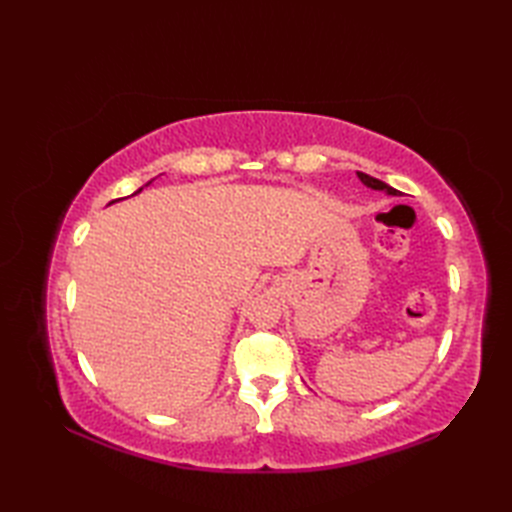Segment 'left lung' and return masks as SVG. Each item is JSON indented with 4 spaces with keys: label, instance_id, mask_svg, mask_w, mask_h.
Listing matches in <instances>:
<instances>
[{
    "label": "left lung",
    "instance_id": "obj_1",
    "mask_svg": "<svg viewBox=\"0 0 512 512\" xmlns=\"http://www.w3.org/2000/svg\"><path fill=\"white\" fill-rule=\"evenodd\" d=\"M359 175V179L363 181V185H367V188H371V190H378V192H386L389 196H399V190H395V188H391L389 183H384V181H380V179H374V177H369V175H365V173H356Z\"/></svg>",
    "mask_w": 512,
    "mask_h": 512
}]
</instances>
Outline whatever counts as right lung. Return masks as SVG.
<instances>
[{
    "label": "right lung",
    "mask_w": 512,
    "mask_h": 512,
    "mask_svg": "<svg viewBox=\"0 0 512 512\" xmlns=\"http://www.w3.org/2000/svg\"><path fill=\"white\" fill-rule=\"evenodd\" d=\"M149 183H151V181H149ZM149 183H147V185H149ZM141 190H143V188H141ZM141 190H138V192H141ZM134 194H136V192H134ZM113 203H115V200H113Z\"/></svg>",
    "instance_id": "1"
}]
</instances>
